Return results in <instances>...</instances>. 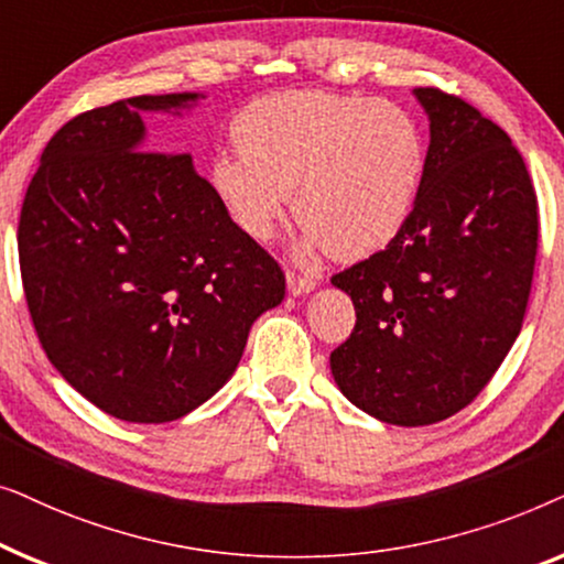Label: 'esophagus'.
Returning a JSON list of instances; mask_svg holds the SVG:
<instances>
[{
	"label": "esophagus",
	"mask_w": 564,
	"mask_h": 564,
	"mask_svg": "<svg viewBox=\"0 0 564 564\" xmlns=\"http://www.w3.org/2000/svg\"><path fill=\"white\" fill-rule=\"evenodd\" d=\"M315 284H318V280L311 274H297V272H288V290L290 295H307V292L315 290Z\"/></svg>",
	"instance_id": "obj_1"
}]
</instances>
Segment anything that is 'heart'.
<instances>
[{
    "label": "heart",
    "mask_w": 564,
    "mask_h": 564,
    "mask_svg": "<svg viewBox=\"0 0 564 564\" xmlns=\"http://www.w3.org/2000/svg\"><path fill=\"white\" fill-rule=\"evenodd\" d=\"M234 141L213 161L210 182L236 226L267 241L295 192L305 246L336 259L384 249L411 218L426 174L419 120L388 99L269 95L238 115Z\"/></svg>",
    "instance_id": "1"
}]
</instances>
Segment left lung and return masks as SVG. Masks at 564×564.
I'll return each mask as SVG.
<instances>
[{
  "label": "left lung",
  "mask_w": 564,
  "mask_h": 564,
  "mask_svg": "<svg viewBox=\"0 0 564 564\" xmlns=\"http://www.w3.org/2000/svg\"><path fill=\"white\" fill-rule=\"evenodd\" d=\"M413 97L431 141L411 218L388 249L330 276L357 311L330 375L392 426H429L480 395L521 330L539 238L534 187L506 130L438 89Z\"/></svg>",
  "instance_id": "obj_1"
}]
</instances>
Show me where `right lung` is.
<instances>
[{
	"label": "right lung",
	"mask_w": 564,
	"mask_h": 564,
	"mask_svg": "<svg viewBox=\"0 0 564 564\" xmlns=\"http://www.w3.org/2000/svg\"><path fill=\"white\" fill-rule=\"evenodd\" d=\"M199 99L141 95L76 115L22 203V288L45 357L120 421H176L210 400L253 321L284 300L280 264L189 153L145 149L143 112L182 115Z\"/></svg>",
	"instance_id": "obj_1"
}]
</instances>
